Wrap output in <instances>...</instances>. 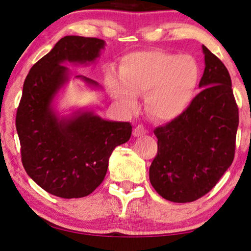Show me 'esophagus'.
<instances>
[{"mask_svg": "<svg viewBox=\"0 0 251 251\" xmlns=\"http://www.w3.org/2000/svg\"><path fill=\"white\" fill-rule=\"evenodd\" d=\"M145 133H146V129L144 128V126L142 125H138L135 129H133V136L135 137H140L145 135Z\"/></svg>", "mask_w": 251, "mask_h": 251, "instance_id": "esophagus-1", "label": "esophagus"}]
</instances>
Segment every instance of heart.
I'll list each match as a JSON object with an SVG mask.
<instances>
[{
  "mask_svg": "<svg viewBox=\"0 0 251 251\" xmlns=\"http://www.w3.org/2000/svg\"><path fill=\"white\" fill-rule=\"evenodd\" d=\"M120 80L108 77L111 94L123 108L138 107L137 96L144 95L145 109L157 121H171L190 107L201 80L198 61L187 54L163 50L130 53L120 65Z\"/></svg>",
  "mask_w": 251,
  "mask_h": 251,
  "instance_id": "b5f03b06",
  "label": "heart"
}]
</instances>
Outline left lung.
<instances>
[{
  "label": "left lung",
  "instance_id": "left-lung-1",
  "mask_svg": "<svg viewBox=\"0 0 251 251\" xmlns=\"http://www.w3.org/2000/svg\"><path fill=\"white\" fill-rule=\"evenodd\" d=\"M200 87L186 111L157 126L150 181L166 200L186 203L211 191L234 159L239 109L227 68L208 48Z\"/></svg>",
  "mask_w": 251,
  "mask_h": 251
}]
</instances>
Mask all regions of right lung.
I'll return each mask as SVG.
<instances>
[{
  "instance_id": "1",
  "label": "right lung",
  "mask_w": 251,
  "mask_h": 251,
  "mask_svg": "<svg viewBox=\"0 0 251 251\" xmlns=\"http://www.w3.org/2000/svg\"><path fill=\"white\" fill-rule=\"evenodd\" d=\"M105 41L68 35L30 68L24 82L16 115L22 162L26 173L48 193L64 199L92 193L107 173L116 146L130 139L129 122L107 121L94 112L77 111L60 118L52 107L58 92L68 81L64 63H95ZM91 87V78L77 75Z\"/></svg>"
}]
</instances>
